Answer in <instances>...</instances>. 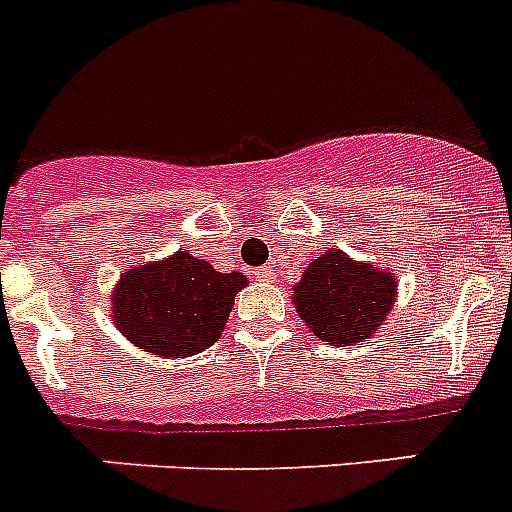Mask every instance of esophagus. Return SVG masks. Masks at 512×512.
Returning <instances> with one entry per match:
<instances>
[{
	"label": "esophagus",
	"instance_id": "34e87169",
	"mask_svg": "<svg viewBox=\"0 0 512 512\" xmlns=\"http://www.w3.org/2000/svg\"><path fill=\"white\" fill-rule=\"evenodd\" d=\"M253 277L259 279V282L269 284V282H274V277H277V271L271 269V266H259V269L253 271Z\"/></svg>",
	"mask_w": 512,
	"mask_h": 512
}]
</instances>
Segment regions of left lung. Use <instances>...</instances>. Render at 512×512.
<instances>
[{"label":"left lung","instance_id":"obj_1","mask_svg":"<svg viewBox=\"0 0 512 512\" xmlns=\"http://www.w3.org/2000/svg\"><path fill=\"white\" fill-rule=\"evenodd\" d=\"M395 277L377 266L356 264L330 248L318 256L295 287L300 318L320 341L354 346L372 338L395 305Z\"/></svg>","mask_w":512,"mask_h":512}]
</instances>
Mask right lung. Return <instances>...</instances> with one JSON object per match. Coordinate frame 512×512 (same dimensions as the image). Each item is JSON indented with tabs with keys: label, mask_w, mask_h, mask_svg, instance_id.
I'll use <instances>...</instances> for the list:
<instances>
[{
	"label": "right lung",
	"mask_w": 512,
	"mask_h": 512,
	"mask_svg": "<svg viewBox=\"0 0 512 512\" xmlns=\"http://www.w3.org/2000/svg\"><path fill=\"white\" fill-rule=\"evenodd\" d=\"M246 277L215 271L176 251L171 259L125 271L112 297V318L135 346L158 356H194L220 338Z\"/></svg>",
	"instance_id": "add662e5"
}]
</instances>
